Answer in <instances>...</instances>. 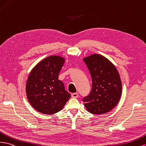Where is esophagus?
Returning <instances> with one entry per match:
<instances>
[{"label": "esophagus", "instance_id": "esophagus-1", "mask_svg": "<svg viewBox=\"0 0 146 146\" xmlns=\"http://www.w3.org/2000/svg\"><path fill=\"white\" fill-rule=\"evenodd\" d=\"M71 96L73 98H77L78 97V94L77 93H74L71 94Z\"/></svg>", "mask_w": 146, "mask_h": 146}]
</instances>
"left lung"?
I'll return each instance as SVG.
<instances>
[{"mask_svg": "<svg viewBox=\"0 0 146 146\" xmlns=\"http://www.w3.org/2000/svg\"><path fill=\"white\" fill-rule=\"evenodd\" d=\"M92 76V88L83 99L87 111L93 114L106 113L119 102L121 82L116 68L108 59L94 54L84 59Z\"/></svg>", "mask_w": 146, "mask_h": 146, "instance_id": "8db88e82", "label": "left lung"}]
</instances>
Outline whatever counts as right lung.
<instances>
[{
	"label": "right lung",
	"mask_w": 146,
	"mask_h": 146,
	"mask_svg": "<svg viewBox=\"0 0 146 146\" xmlns=\"http://www.w3.org/2000/svg\"><path fill=\"white\" fill-rule=\"evenodd\" d=\"M65 60L59 56L45 58L31 70L26 92L29 103L39 112L53 114L63 108L71 96L58 76Z\"/></svg>",
	"instance_id": "add662e5"
}]
</instances>
